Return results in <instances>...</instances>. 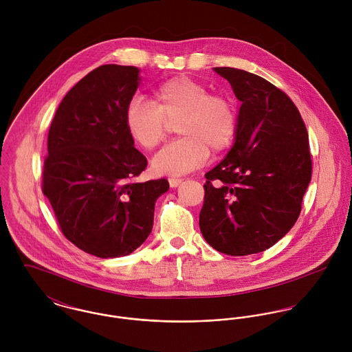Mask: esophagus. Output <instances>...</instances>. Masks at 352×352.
I'll return each instance as SVG.
<instances>
[{"label": "esophagus", "mask_w": 352, "mask_h": 352, "mask_svg": "<svg viewBox=\"0 0 352 352\" xmlns=\"http://www.w3.org/2000/svg\"><path fill=\"white\" fill-rule=\"evenodd\" d=\"M182 182H183L182 179H177V177H170V179H169V186H170L172 188H175V187H177V186H179Z\"/></svg>", "instance_id": "obj_1"}]
</instances>
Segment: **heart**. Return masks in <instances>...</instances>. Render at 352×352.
I'll list each match as a JSON object with an SVG mask.
<instances>
[{"label": "heart", "mask_w": 352, "mask_h": 352, "mask_svg": "<svg viewBox=\"0 0 352 352\" xmlns=\"http://www.w3.org/2000/svg\"><path fill=\"white\" fill-rule=\"evenodd\" d=\"M155 104L141 99L129 101L123 122L130 138L142 149H155L169 134L170 124L183 135L169 144L151 161L154 172L183 175L199 168L208 153L228 151L239 133L240 118L234 101L198 80L175 77L154 92Z\"/></svg>", "instance_id": "1"}]
</instances>
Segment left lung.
<instances>
[{
  "instance_id": "8db88e82",
  "label": "left lung",
  "mask_w": 352,
  "mask_h": 352,
  "mask_svg": "<svg viewBox=\"0 0 352 352\" xmlns=\"http://www.w3.org/2000/svg\"><path fill=\"white\" fill-rule=\"evenodd\" d=\"M214 72L241 101L240 126L232 151L204 175L199 226L215 251L247 256L272 247L297 222L311 177L309 137L283 91L241 69Z\"/></svg>"
}]
</instances>
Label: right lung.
<instances>
[{
	"label": "right lung",
	"instance_id": "add662e5",
	"mask_svg": "<svg viewBox=\"0 0 352 352\" xmlns=\"http://www.w3.org/2000/svg\"><path fill=\"white\" fill-rule=\"evenodd\" d=\"M134 66L102 65L80 80L51 122L42 191L76 247L101 258L135 251L151 234L166 179L137 183L148 166L123 113L140 77Z\"/></svg>",
	"mask_w": 352,
	"mask_h": 352
}]
</instances>
